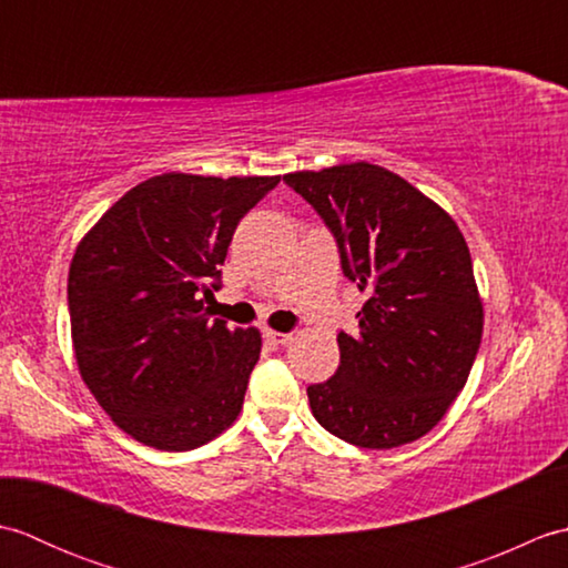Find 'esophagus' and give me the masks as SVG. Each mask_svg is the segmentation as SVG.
I'll return each instance as SVG.
<instances>
[{
    "mask_svg": "<svg viewBox=\"0 0 568 568\" xmlns=\"http://www.w3.org/2000/svg\"><path fill=\"white\" fill-rule=\"evenodd\" d=\"M263 336H265V342L273 344V346H285V344H291V339H293V334L275 332V329H271V327L263 329Z\"/></svg>",
    "mask_w": 568,
    "mask_h": 568,
    "instance_id": "obj_1",
    "label": "esophagus"
}]
</instances>
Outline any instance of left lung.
I'll return each mask as SVG.
<instances>
[{
	"label": "left lung",
	"mask_w": 568,
	"mask_h": 568,
	"mask_svg": "<svg viewBox=\"0 0 568 568\" xmlns=\"http://www.w3.org/2000/svg\"><path fill=\"white\" fill-rule=\"evenodd\" d=\"M300 192L336 236L346 277L366 303L339 334V368L310 385L320 425L364 449L425 437L468 381L484 334L462 229L425 192L366 161L295 171Z\"/></svg>",
	"instance_id": "left-lung-1"
}]
</instances>
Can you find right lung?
<instances>
[{
	"label": "right lung",
	"instance_id": "1",
	"mask_svg": "<svg viewBox=\"0 0 568 568\" xmlns=\"http://www.w3.org/2000/svg\"><path fill=\"white\" fill-rule=\"evenodd\" d=\"M281 175L163 173L131 187L80 239L68 273L75 364L129 437L190 452L236 422L261 332L210 307L229 244Z\"/></svg>",
	"mask_w": 568,
	"mask_h": 568
}]
</instances>
